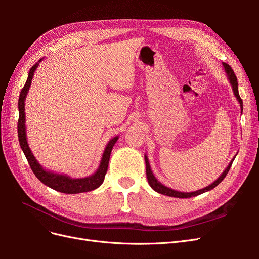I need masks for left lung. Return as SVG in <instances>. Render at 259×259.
Instances as JSON below:
<instances>
[{"label":"left lung","mask_w":259,"mask_h":259,"mask_svg":"<svg viewBox=\"0 0 259 259\" xmlns=\"http://www.w3.org/2000/svg\"><path fill=\"white\" fill-rule=\"evenodd\" d=\"M223 66L225 68V71L227 73V76H228V80L232 86V90H233V93H234V96L237 97L238 101L240 103V106H241V109L243 108V103H242V99L239 95V89H238V81H237V76L236 74H234L233 70L231 69V67L228 65V64H225V62H223ZM243 110V109H242ZM234 159H232V161L229 163V165L227 166V168L224 170V173L219 176L215 182L213 184H210L209 186L203 188V189H200V190H197V191H193V192H182V191H177V190H174V189H170V188L164 186L163 184H161L158 179H156L152 173L151 170V167H150V164H149V161H148V158L147 155H145V161H146V173H147V178H148V183L149 185H150V187L152 188V189L156 192H159L161 194H164V195H168V197H174V198H180V199H185V198H191V197H195V195H199L201 193H204L206 191H209L211 189H214V188L222 183V180L226 177V175L228 174V171L232 165V162H233Z\"/></svg>","instance_id":"1"}]
</instances>
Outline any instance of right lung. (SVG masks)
Here are the masks:
<instances>
[{
  "instance_id": "obj_1",
  "label": "right lung",
  "mask_w": 259,
  "mask_h": 259,
  "mask_svg": "<svg viewBox=\"0 0 259 259\" xmlns=\"http://www.w3.org/2000/svg\"><path fill=\"white\" fill-rule=\"evenodd\" d=\"M42 59L38 60L40 62ZM38 62L32 66L30 69L29 75L27 82L23 86V89L20 92L19 99H18V109H19V120H18V138H19V144L22 149L23 153H25L26 158L30 164V167L32 169L34 175L38 178L40 182H42L45 186H48L52 189L62 192V193H69V194H75V193H82V192H88L92 191L94 189H97V188L104 183V179L108 169V164L109 159H110L111 150L116 143V140L119 137L115 136L112 138L110 142L108 143L103 158H101L100 164L97 168V170L93 175L84 178H71L67 175L62 174H56L53 173V171H49L44 169L41 164L36 161L32 151L30 150L28 142H27V134H26V115H25V99L27 97V94L29 92L31 80L34 75V71L36 70Z\"/></svg>"
}]
</instances>
